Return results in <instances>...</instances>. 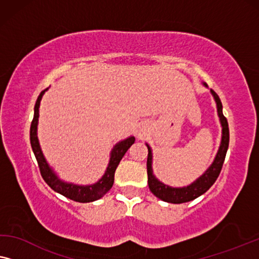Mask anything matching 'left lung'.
Wrapping results in <instances>:
<instances>
[{"mask_svg":"<svg viewBox=\"0 0 259 259\" xmlns=\"http://www.w3.org/2000/svg\"><path fill=\"white\" fill-rule=\"evenodd\" d=\"M203 85L207 88L206 83H203ZM210 93L212 95L214 102H216L217 114L220 117L221 126H222V138L220 148H218L217 154L214 156L213 162L211 163L210 166L204 171L197 180L192 182L187 187L175 188L170 185L164 184L163 182L158 180L154 175L152 170V149L148 143L145 145L148 147V161H147V170H148V184L150 191L156 197H158L162 201L172 203V204H181L185 202H190L192 199L199 197L204 192H206L211 188L214 182H216L218 175H220L222 166H223L225 155H227L228 147H229V125L227 118L223 115V105L218 97V95L210 89Z\"/></svg>","mask_w":259,"mask_h":259,"instance_id":"left-lung-1","label":"left lung"}]
</instances>
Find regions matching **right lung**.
I'll return each instance as SVG.
<instances>
[{
	"label": "right lung",
	"mask_w": 259,
	"mask_h": 259,
	"mask_svg": "<svg viewBox=\"0 0 259 259\" xmlns=\"http://www.w3.org/2000/svg\"><path fill=\"white\" fill-rule=\"evenodd\" d=\"M48 89L49 88L43 90L37 97V101H36L34 108V118H32L30 126V144L32 151H34L35 157L37 159L39 171H41L43 180L46 181V183L48 184L54 191H56L62 196H64V197L72 199V201L75 202L89 203L97 201V199L103 197V196L111 189L112 184H114L115 171L117 169L123 156L125 155V152L128 151V149L131 145L135 143V137L129 136L128 138H124V140L119 141L118 143H116L114 145V148H112L110 151V158H109L107 170H105L103 176H102L96 183L89 185H79L75 183H69V182L61 180V178L58 177V175L54 171L53 167L49 165V163L47 162L37 137L39 104H41L43 95H45V93Z\"/></svg>",
	"instance_id": "add662e5"
}]
</instances>
